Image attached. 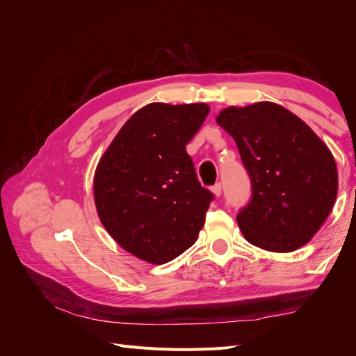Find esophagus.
Wrapping results in <instances>:
<instances>
[{
	"label": "esophagus",
	"instance_id": "esophagus-1",
	"mask_svg": "<svg viewBox=\"0 0 356 356\" xmlns=\"http://www.w3.org/2000/svg\"><path fill=\"white\" fill-rule=\"evenodd\" d=\"M211 191L213 193L215 196L220 197V196H221V184H220V182H217V184L212 186V187H211Z\"/></svg>",
	"mask_w": 356,
	"mask_h": 356
}]
</instances>
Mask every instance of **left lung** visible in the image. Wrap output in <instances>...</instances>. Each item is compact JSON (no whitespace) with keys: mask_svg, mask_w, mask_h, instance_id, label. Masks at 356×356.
Masks as SVG:
<instances>
[{"mask_svg":"<svg viewBox=\"0 0 356 356\" xmlns=\"http://www.w3.org/2000/svg\"><path fill=\"white\" fill-rule=\"evenodd\" d=\"M217 123L234 139L251 179V200L236 217L245 239L273 252L306 245L337 197V166L328 147L273 102L229 106Z\"/></svg>","mask_w":356,"mask_h":356,"instance_id":"1","label":"left lung"}]
</instances>
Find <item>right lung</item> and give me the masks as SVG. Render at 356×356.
<instances>
[{"mask_svg": "<svg viewBox=\"0 0 356 356\" xmlns=\"http://www.w3.org/2000/svg\"><path fill=\"white\" fill-rule=\"evenodd\" d=\"M208 113L207 104H148L124 123L96 168L101 222L144 261L174 260L203 227L213 195L200 186L186 145Z\"/></svg>", "mask_w": 356, "mask_h": 356, "instance_id": "add662e5", "label": "right lung"}]
</instances>
